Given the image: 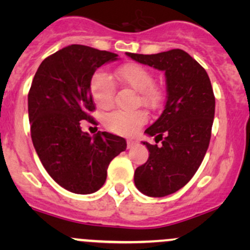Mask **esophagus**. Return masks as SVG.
Masks as SVG:
<instances>
[{
    "label": "esophagus",
    "instance_id": "34e87169",
    "mask_svg": "<svg viewBox=\"0 0 250 250\" xmlns=\"http://www.w3.org/2000/svg\"><path fill=\"white\" fill-rule=\"evenodd\" d=\"M135 145H136V141H134V140H128V141H127V148L128 149L133 148Z\"/></svg>",
    "mask_w": 250,
    "mask_h": 250
}]
</instances>
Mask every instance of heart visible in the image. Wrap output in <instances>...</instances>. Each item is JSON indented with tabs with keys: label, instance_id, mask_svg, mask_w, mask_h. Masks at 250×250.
I'll use <instances>...</instances> for the list:
<instances>
[{
	"label": "heart",
	"instance_id": "1",
	"mask_svg": "<svg viewBox=\"0 0 250 250\" xmlns=\"http://www.w3.org/2000/svg\"><path fill=\"white\" fill-rule=\"evenodd\" d=\"M113 76L123 85L139 91V100L145 107H153L160 99V91L153 85V73L139 63H125L113 73ZM89 91L97 107L107 109L114 103L115 85L107 74L96 73L89 83ZM145 122L140 113L113 111L104 117L108 130L119 135H131Z\"/></svg>",
	"mask_w": 250,
	"mask_h": 250
}]
</instances>
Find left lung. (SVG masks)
Here are the masks:
<instances>
[{
    "label": "left lung",
    "mask_w": 250,
    "mask_h": 250,
    "mask_svg": "<svg viewBox=\"0 0 250 250\" xmlns=\"http://www.w3.org/2000/svg\"><path fill=\"white\" fill-rule=\"evenodd\" d=\"M127 55L165 71V109L145 131L156 142L162 140V146L143 142L149 157L136 168L134 182L147 196H167L187 185L207 153L215 115L213 88L205 68L181 49Z\"/></svg>",
    "instance_id": "obj_1"
}]
</instances>
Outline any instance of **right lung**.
Here are the masks:
<instances>
[{
  "instance_id": "1",
  "label": "right lung",
  "mask_w": 250,
  "mask_h": 250,
  "mask_svg": "<svg viewBox=\"0 0 250 250\" xmlns=\"http://www.w3.org/2000/svg\"><path fill=\"white\" fill-rule=\"evenodd\" d=\"M117 54L71 44L43 60L28 94L33 145L43 167L61 187L95 193L104 185L114 157L127 148L123 137L99 131L93 137L79 121H93L89 83L97 68Z\"/></svg>"
}]
</instances>
